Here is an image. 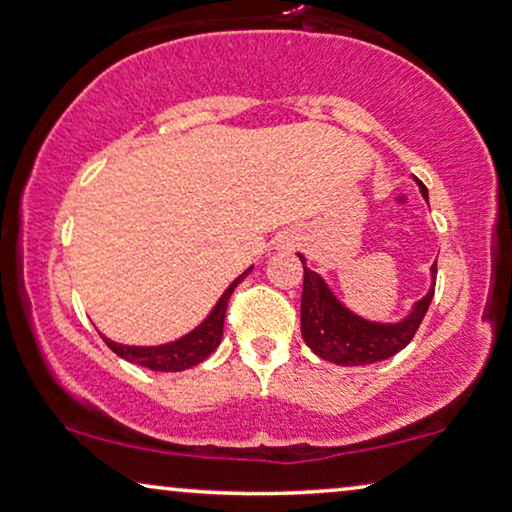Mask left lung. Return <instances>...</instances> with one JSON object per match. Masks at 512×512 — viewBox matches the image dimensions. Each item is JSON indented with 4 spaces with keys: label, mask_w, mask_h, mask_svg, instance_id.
I'll return each instance as SVG.
<instances>
[{
    "label": "left lung",
    "mask_w": 512,
    "mask_h": 512,
    "mask_svg": "<svg viewBox=\"0 0 512 512\" xmlns=\"http://www.w3.org/2000/svg\"><path fill=\"white\" fill-rule=\"evenodd\" d=\"M421 194L428 199L426 187L419 182ZM304 264V257L299 255ZM433 288L424 299L414 304V311L405 320L395 325L370 323L356 316L339 299L332 295L323 278L316 271L304 267V290H302V337L309 349L323 360L335 365H370L379 363L403 351L417 335L421 320L431 306L435 292V269L433 264Z\"/></svg>",
    "instance_id": "left-lung-1"
}]
</instances>
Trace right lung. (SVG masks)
Masks as SVG:
<instances>
[{
    "instance_id": "right-lung-1",
    "label": "right lung",
    "mask_w": 512,
    "mask_h": 512,
    "mask_svg": "<svg viewBox=\"0 0 512 512\" xmlns=\"http://www.w3.org/2000/svg\"><path fill=\"white\" fill-rule=\"evenodd\" d=\"M250 269L243 271V274L229 285L227 292L220 297V302L215 304V309L210 311V316L203 320V323L196 327L194 332H189L187 337L177 339V342H173V344L124 346V344L112 342V339H107V337H102V339H105V344L114 353H117L119 358L128 360V363L149 367V370H156V372H180V370H187V367L199 365L201 360H206L210 353L220 346L222 332H224V313H227L229 297H231V292H234L236 285L250 274Z\"/></svg>"
}]
</instances>
